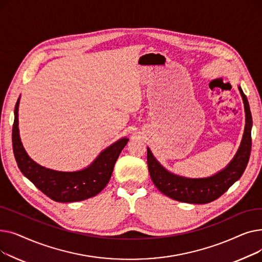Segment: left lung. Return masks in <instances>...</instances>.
<instances>
[{
	"mask_svg": "<svg viewBox=\"0 0 262 262\" xmlns=\"http://www.w3.org/2000/svg\"><path fill=\"white\" fill-rule=\"evenodd\" d=\"M238 88L244 103L245 128L237 154L222 171L205 178H188L175 175L164 169L147 147L148 172L154 185L161 193L178 202L207 204L224 194L229 187L242 176L251 155L253 120L246 95L240 86Z\"/></svg>",
	"mask_w": 262,
	"mask_h": 262,
	"instance_id": "obj_1",
	"label": "left lung"
}]
</instances>
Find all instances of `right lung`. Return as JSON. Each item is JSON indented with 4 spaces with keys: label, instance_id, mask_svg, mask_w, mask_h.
Returning a JSON list of instances; mask_svg holds the SVG:
<instances>
[{
    "label": "right lung",
    "instance_id": "right-lung-1",
    "mask_svg": "<svg viewBox=\"0 0 262 262\" xmlns=\"http://www.w3.org/2000/svg\"><path fill=\"white\" fill-rule=\"evenodd\" d=\"M18 99L12 125V149L23 175L47 196L59 203H72L95 196L106 187L112 177L115 163L128 138H121L95 158L89 167L75 172L47 169L35 162L22 145L18 127Z\"/></svg>",
    "mask_w": 262,
    "mask_h": 262
}]
</instances>
